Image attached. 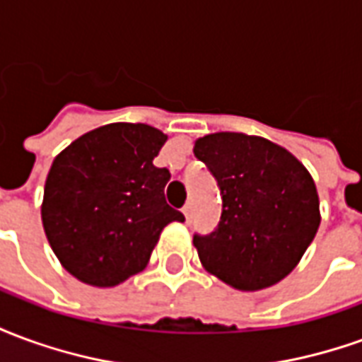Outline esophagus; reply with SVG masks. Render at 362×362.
<instances>
[{
	"label": "esophagus",
	"instance_id": "esophagus-1",
	"mask_svg": "<svg viewBox=\"0 0 362 362\" xmlns=\"http://www.w3.org/2000/svg\"><path fill=\"white\" fill-rule=\"evenodd\" d=\"M182 213H184V217H186V221L189 223V221H192V215H194V204L188 202V204L182 207Z\"/></svg>",
	"mask_w": 362,
	"mask_h": 362
}]
</instances>
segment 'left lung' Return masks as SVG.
Masks as SVG:
<instances>
[{"label": "left lung", "mask_w": 362, "mask_h": 362, "mask_svg": "<svg viewBox=\"0 0 362 362\" xmlns=\"http://www.w3.org/2000/svg\"><path fill=\"white\" fill-rule=\"evenodd\" d=\"M196 155L219 186L223 211L194 246L209 273L240 291H259L295 269L320 227L314 180L287 149L244 134L205 135Z\"/></svg>", "instance_id": "left-lung-1"}]
</instances>
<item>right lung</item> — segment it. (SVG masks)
<instances>
[{
	"mask_svg": "<svg viewBox=\"0 0 362 362\" xmlns=\"http://www.w3.org/2000/svg\"><path fill=\"white\" fill-rule=\"evenodd\" d=\"M166 135L145 124H108L52 163L42 225L62 266L83 283L114 287L147 266L163 228L184 221L165 199L168 168L153 165Z\"/></svg>",
	"mask_w": 362,
	"mask_h": 362,
	"instance_id": "1",
	"label": "right lung"
}]
</instances>
